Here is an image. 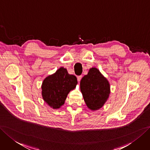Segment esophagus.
<instances>
[{
    "instance_id": "esophagus-1",
    "label": "esophagus",
    "mask_w": 150,
    "mask_h": 150,
    "mask_svg": "<svg viewBox=\"0 0 150 150\" xmlns=\"http://www.w3.org/2000/svg\"><path fill=\"white\" fill-rule=\"evenodd\" d=\"M81 78H82V75L78 76H77V80H78V81H80L81 80Z\"/></svg>"
}]
</instances>
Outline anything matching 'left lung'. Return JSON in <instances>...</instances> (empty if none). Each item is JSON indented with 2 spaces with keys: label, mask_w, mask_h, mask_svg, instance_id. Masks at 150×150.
Instances as JSON below:
<instances>
[{
  "label": "left lung",
  "mask_w": 150,
  "mask_h": 150,
  "mask_svg": "<svg viewBox=\"0 0 150 150\" xmlns=\"http://www.w3.org/2000/svg\"><path fill=\"white\" fill-rule=\"evenodd\" d=\"M80 91L88 108L91 110L101 109L109 98V82L97 68L90 69L80 81Z\"/></svg>",
  "instance_id": "8db88e82"
}]
</instances>
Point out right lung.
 <instances>
[{"label":"right lung","mask_w":150,"mask_h":150,"mask_svg":"<svg viewBox=\"0 0 150 150\" xmlns=\"http://www.w3.org/2000/svg\"><path fill=\"white\" fill-rule=\"evenodd\" d=\"M77 83L75 75L69 74L63 67H60L42 81L41 95L44 101L54 109L60 108L64 104L68 94L75 89Z\"/></svg>","instance_id":"add662e5"}]
</instances>
